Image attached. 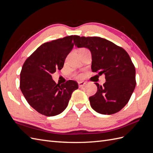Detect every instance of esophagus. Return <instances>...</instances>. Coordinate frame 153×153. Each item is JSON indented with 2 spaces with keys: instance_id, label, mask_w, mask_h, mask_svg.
<instances>
[{
  "instance_id": "1",
  "label": "esophagus",
  "mask_w": 153,
  "mask_h": 153,
  "mask_svg": "<svg viewBox=\"0 0 153 153\" xmlns=\"http://www.w3.org/2000/svg\"><path fill=\"white\" fill-rule=\"evenodd\" d=\"M85 84H86L85 82H79V83H78V85H79V87H83V86H84Z\"/></svg>"
}]
</instances>
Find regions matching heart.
<instances>
[{
	"instance_id": "b5f03b06",
	"label": "heart",
	"mask_w": 153,
	"mask_h": 153,
	"mask_svg": "<svg viewBox=\"0 0 153 153\" xmlns=\"http://www.w3.org/2000/svg\"><path fill=\"white\" fill-rule=\"evenodd\" d=\"M85 50V48H81L79 50V51L80 50ZM74 76L76 78H77V79H81V78L83 77V75H82L81 74H77V73L74 74Z\"/></svg>"
}]
</instances>
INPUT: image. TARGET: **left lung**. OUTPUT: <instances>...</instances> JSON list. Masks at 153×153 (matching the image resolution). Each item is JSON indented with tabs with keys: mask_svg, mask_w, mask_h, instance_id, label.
Listing matches in <instances>:
<instances>
[{
	"mask_svg": "<svg viewBox=\"0 0 153 153\" xmlns=\"http://www.w3.org/2000/svg\"><path fill=\"white\" fill-rule=\"evenodd\" d=\"M75 45L92 53V72L104 74L106 82L97 85L96 94L89 97L92 108L100 114H112L128 102L136 87V70L128 53L121 46L99 37L74 36Z\"/></svg>",
	"mask_w": 153,
	"mask_h": 153,
	"instance_id": "8db88e82",
	"label": "left lung"
}]
</instances>
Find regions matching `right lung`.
Here are the masks:
<instances>
[{
	"instance_id": "add662e5",
	"label": "right lung",
	"mask_w": 153,
	"mask_h": 153,
	"mask_svg": "<svg viewBox=\"0 0 153 153\" xmlns=\"http://www.w3.org/2000/svg\"><path fill=\"white\" fill-rule=\"evenodd\" d=\"M75 36H66L42 44L26 59L20 74V88L27 102L46 116L59 114L68 106L76 81L56 84L51 74L63 67L73 48Z\"/></svg>"
}]
</instances>
